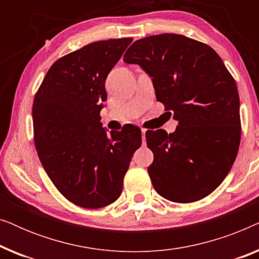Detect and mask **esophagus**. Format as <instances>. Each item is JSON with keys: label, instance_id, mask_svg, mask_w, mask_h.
I'll list each match as a JSON object with an SVG mask.
<instances>
[{"label": "esophagus", "instance_id": "obj_1", "mask_svg": "<svg viewBox=\"0 0 259 259\" xmlns=\"http://www.w3.org/2000/svg\"><path fill=\"white\" fill-rule=\"evenodd\" d=\"M145 134H146V130L141 128V136H143V144L145 145V141H146V138H145Z\"/></svg>", "mask_w": 259, "mask_h": 259}]
</instances>
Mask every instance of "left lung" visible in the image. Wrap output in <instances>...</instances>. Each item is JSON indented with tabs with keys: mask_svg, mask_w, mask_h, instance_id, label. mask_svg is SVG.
I'll return each instance as SVG.
<instances>
[{
	"mask_svg": "<svg viewBox=\"0 0 259 259\" xmlns=\"http://www.w3.org/2000/svg\"><path fill=\"white\" fill-rule=\"evenodd\" d=\"M152 77L157 100L178 121L176 131L146 132L153 152L154 190L175 203H192L221 185L238 153L239 95L236 81L210 46L179 34L133 42L123 55Z\"/></svg>",
	"mask_w": 259,
	"mask_h": 259,
	"instance_id": "obj_1",
	"label": "left lung"
}]
</instances>
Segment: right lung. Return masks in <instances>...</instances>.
<instances>
[{
	"mask_svg": "<svg viewBox=\"0 0 259 259\" xmlns=\"http://www.w3.org/2000/svg\"><path fill=\"white\" fill-rule=\"evenodd\" d=\"M132 37L98 41L53 63L35 94L34 143L59 192L84 208L120 197L141 130L127 123L107 133L100 122L106 77Z\"/></svg>",
	"mask_w": 259,
	"mask_h": 259,
	"instance_id": "right-lung-1",
	"label": "right lung"
}]
</instances>
